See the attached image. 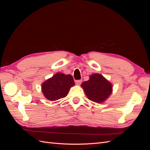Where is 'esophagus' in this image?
<instances>
[{
  "mask_svg": "<svg viewBox=\"0 0 150 150\" xmlns=\"http://www.w3.org/2000/svg\"><path fill=\"white\" fill-rule=\"evenodd\" d=\"M82 83V80H77L76 81V84H77V85H81V84Z\"/></svg>",
  "mask_w": 150,
  "mask_h": 150,
  "instance_id": "obj_1",
  "label": "esophagus"
}]
</instances>
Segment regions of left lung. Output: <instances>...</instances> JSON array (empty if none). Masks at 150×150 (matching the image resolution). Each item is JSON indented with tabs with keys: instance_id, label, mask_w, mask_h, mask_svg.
Masks as SVG:
<instances>
[{
	"instance_id": "8db88e82",
	"label": "left lung",
	"mask_w": 150,
	"mask_h": 150,
	"mask_svg": "<svg viewBox=\"0 0 150 150\" xmlns=\"http://www.w3.org/2000/svg\"><path fill=\"white\" fill-rule=\"evenodd\" d=\"M81 86L89 100L97 103L104 102L112 93L111 83L99 74L91 75L89 79Z\"/></svg>"
}]
</instances>
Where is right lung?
I'll return each instance as SVG.
<instances>
[{
	"label": "right lung",
	"mask_w": 150,
	"mask_h": 150,
	"mask_svg": "<svg viewBox=\"0 0 150 150\" xmlns=\"http://www.w3.org/2000/svg\"><path fill=\"white\" fill-rule=\"evenodd\" d=\"M74 85L71 74L58 72L42 84V91L49 101H56L66 97L70 88Z\"/></svg>",
	"instance_id": "add662e5"
}]
</instances>
